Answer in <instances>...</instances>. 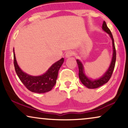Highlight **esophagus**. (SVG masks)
Segmentation results:
<instances>
[{
  "mask_svg": "<svg viewBox=\"0 0 128 128\" xmlns=\"http://www.w3.org/2000/svg\"><path fill=\"white\" fill-rule=\"evenodd\" d=\"M73 55V51H72V50H69V51H68L66 52V54H65V57L66 58H70Z\"/></svg>",
  "mask_w": 128,
  "mask_h": 128,
  "instance_id": "esophagus-1",
  "label": "esophagus"
}]
</instances>
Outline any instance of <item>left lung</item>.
Masks as SVG:
<instances>
[{
    "label": "left lung",
    "mask_w": 128,
    "mask_h": 128,
    "mask_svg": "<svg viewBox=\"0 0 128 128\" xmlns=\"http://www.w3.org/2000/svg\"><path fill=\"white\" fill-rule=\"evenodd\" d=\"M102 28L105 32L108 33L109 34L110 37H111L112 41V48H113V54H112V60L110 64V67L106 73L103 74L102 76H101L100 78H98V79H90L87 77L86 75L85 74L84 71V68L82 63L78 60L77 59L76 62L77 64H78V70H79V73H78V77L80 81L82 83V84L86 87L88 88H97L98 87H101V86L104 85V84L107 83L109 81V80L111 78V77L112 74L114 69L115 68V61H116V50H115V47L114 44V40L112 34L110 31V30L108 28V27L106 26V22H103Z\"/></svg>",
    "instance_id": "8db88e82"
}]
</instances>
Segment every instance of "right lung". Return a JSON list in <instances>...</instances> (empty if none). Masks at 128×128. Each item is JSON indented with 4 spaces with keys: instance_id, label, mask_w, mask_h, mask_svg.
Instances as JSON below:
<instances>
[{
    "instance_id": "obj_1",
    "label": "right lung",
    "mask_w": 128,
    "mask_h": 128,
    "mask_svg": "<svg viewBox=\"0 0 128 128\" xmlns=\"http://www.w3.org/2000/svg\"><path fill=\"white\" fill-rule=\"evenodd\" d=\"M13 55L16 72L28 90L36 93H44L52 90L56 82L59 70L64 62V58L52 64L44 74L34 76L27 74L20 69L16 59L14 49Z\"/></svg>"
}]
</instances>
